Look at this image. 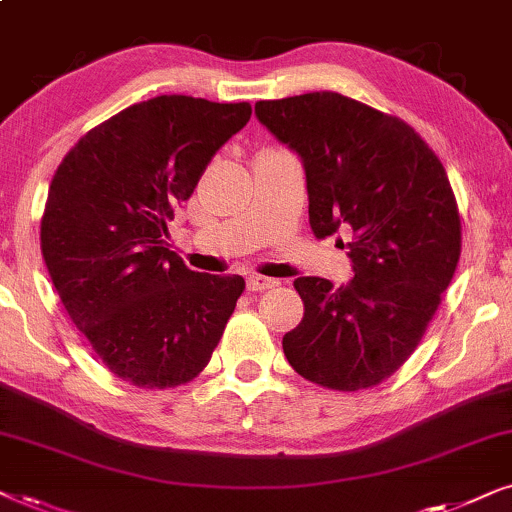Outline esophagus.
<instances>
[{
	"label": "esophagus",
	"mask_w": 512,
	"mask_h": 512,
	"mask_svg": "<svg viewBox=\"0 0 512 512\" xmlns=\"http://www.w3.org/2000/svg\"><path fill=\"white\" fill-rule=\"evenodd\" d=\"M279 282L277 279H270V277H261V275H251L247 277V289L251 293H261V291H268V289H275Z\"/></svg>",
	"instance_id": "1"
}]
</instances>
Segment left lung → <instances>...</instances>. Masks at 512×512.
<instances>
[{
    "instance_id": "obj_1",
    "label": "left lung",
    "mask_w": 512,
    "mask_h": 512,
    "mask_svg": "<svg viewBox=\"0 0 512 512\" xmlns=\"http://www.w3.org/2000/svg\"><path fill=\"white\" fill-rule=\"evenodd\" d=\"M303 158L314 237L345 233L354 279L298 277L303 321L284 335L291 368L335 391L370 389L415 352L450 286L461 219L447 172L415 128L331 90L256 102Z\"/></svg>"
}]
</instances>
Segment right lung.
<instances>
[{
    "instance_id": "1",
    "label": "right lung",
    "mask_w": 512,
    "mask_h": 512,
    "mask_svg": "<svg viewBox=\"0 0 512 512\" xmlns=\"http://www.w3.org/2000/svg\"><path fill=\"white\" fill-rule=\"evenodd\" d=\"M251 104L160 95L88 130L48 186L41 254L69 319L104 366L142 389L198 377L219 345L240 275L188 270L167 219Z\"/></svg>"
}]
</instances>
